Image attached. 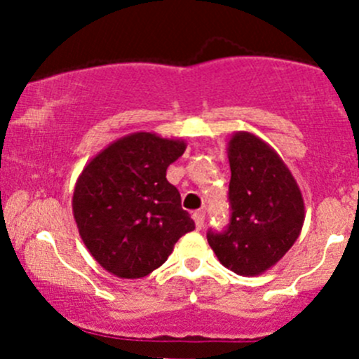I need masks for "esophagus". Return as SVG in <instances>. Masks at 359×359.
<instances>
[{
  "instance_id": "esophagus-1",
  "label": "esophagus",
  "mask_w": 359,
  "mask_h": 359,
  "mask_svg": "<svg viewBox=\"0 0 359 359\" xmlns=\"http://www.w3.org/2000/svg\"><path fill=\"white\" fill-rule=\"evenodd\" d=\"M193 219H194V224H196V229H201V227L205 226V212H203V210L194 212Z\"/></svg>"
}]
</instances>
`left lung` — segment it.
Here are the masks:
<instances>
[{"label": "left lung", "mask_w": 359, "mask_h": 359, "mask_svg": "<svg viewBox=\"0 0 359 359\" xmlns=\"http://www.w3.org/2000/svg\"><path fill=\"white\" fill-rule=\"evenodd\" d=\"M227 158L231 224L206 238L224 267L240 276H259L299 238L306 219L304 198L280 154L255 133H234Z\"/></svg>", "instance_id": "left-lung-1"}]
</instances>
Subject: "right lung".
Wrapping results in <instances>:
<instances>
[{"mask_svg":"<svg viewBox=\"0 0 359 359\" xmlns=\"http://www.w3.org/2000/svg\"><path fill=\"white\" fill-rule=\"evenodd\" d=\"M186 151L180 139L153 132L121 137L85 165L72 215L93 259L118 278L137 280L168 259L194 222L166 168Z\"/></svg>","mask_w":359,"mask_h":359,"instance_id":"obj_1","label":"right lung"}]
</instances>
